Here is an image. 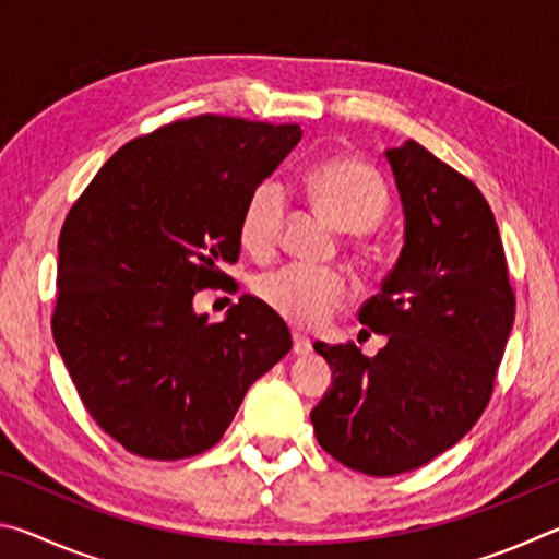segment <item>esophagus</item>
<instances>
[{"instance_id": "obj_1", "label": "esophagus", "mask_w": 559, "mask_h": 559, "mask_svg": "<svg viewBox=\"0 0 559 559\" xmlns=\"http://www.w3.org/2000/svg\"><path fill=\"white\" fill-rule=\"evenodd\" d=\"M313 349V343L310 337H306L302 333H293V353L296 355H308Z\"/></svg>"}]
</instances>
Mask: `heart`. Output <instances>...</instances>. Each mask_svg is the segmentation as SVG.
<instances>
[{
  "label": "heart",
  "mask_w": 559,
  "mask_h": 559,
  "mask_svg": "<svg viewBox=\"0 0 559 559\" xmlns=\"http://www.w3.org/2000/svg\"><path fill=\"white\" fill-rule=\"evenodd\" d=\"M313 197L320 210L347 234H367L390 210L380 175L353 159H328L316 167ZM288 216V187L278 177H266L246 197L239 236L253 257H269L281 243ZM259 298L283 320L298 328H318L345 306L347 281L337 271L286 266L259 278Z\"/></svg>",
  "instance_id": "obj_1"
}]
</instances>
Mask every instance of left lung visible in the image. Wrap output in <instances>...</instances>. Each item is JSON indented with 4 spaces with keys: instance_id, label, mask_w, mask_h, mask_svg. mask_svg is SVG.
Here are the masks:
<instances>
[{
    "instance_id": "1",
    "label": "left lung",
    "mask_w": 559,
    "mask_h": 559,
    "mask_svg": "<svg viewBox=\"0 0 559 559\" xmlns=\"http://www.w3.org/2000/svg\"><path fill=\"white\" fill-rule=\"evenodd\" d=\"M384 155L404 246L357 318L386 345L367 357L353 343H316L333 386L310 412L330 456L380 478L466 437L493 394L515 320L503 241L480 189L414 140Z\"/></svg>"
}]
</instances>
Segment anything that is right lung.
I'll use <instances>...</instances> for the list:
<instances>
[{"label": "right lung", "instance_id": "1", "mask_svg": "<svg viewBox=\"0 0 559 559\" xmlns=\"http://www.w3.org/2000/svg\"><path fill=\"white\" fill-rule=\"evenodd\" d=\"M298 126L175 120L98 169L59 236L56 347L98 427L130 453L212 449L249 386L293 347L273 310L241 296L222 323L197 290L231 281L246 197L300 140Z\"/></svg>", "mask_w": 559, "mask_h": 559}]
</instances>
